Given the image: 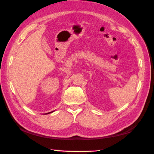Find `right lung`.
<instances>
[{
  "instance_id": "right-lung-1",
  "label": "right lung",
  "mask_w": 154,
  "mask_h": 154,
  "mask_svg": "<svg viewBox=\"0 0 154 154\" xmlns=\"http://www.w3.org/2000/svg\"><path fill=\"white\" fill-rule=\"evenodd\" d=\"M54 111H52V112H48V113H46V114H49V113H51V112H53Z\"/></svg>"
}]
</instances>
